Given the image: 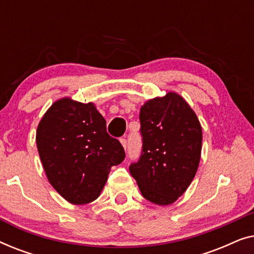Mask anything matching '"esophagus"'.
<instances>
[{
  "label": "esophagus",
  "mask_w": 254,
  "mask_h": 254,
  "mask_svg": "<svg viewBox=\"0 0 254 254\" xmlns=\"http://www.w3.org/2000/svg\"><path fill=\"white\" fill-rule=\"evenodd\" d=\"M120 142H121V144H123V147L126 149L127 148V140L125 137H121L120 138Z\"/></svg>",
  "instance_id": "34e87169"
}]
</instances>
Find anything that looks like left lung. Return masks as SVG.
Listing matches in <instances>:
<instances>
[{"label":"left lung","mask_w":254,"mask_h":254,"mask_svg":"<svg viewBox=\"0 0 254 254\" xmlns=\"http://www.w3.org/2000/svg\"><path fill=\"white\" fill-rule=\"evenodd\" d=\"M142 152L129 165L142 195L152 203L175 202L192 183L199 166L202 129L182 96L166 93L140 111Z\"/></svg>","instance_id":"1"}]
</instances>
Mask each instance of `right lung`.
I'll return each mask as SVG.
<instances>
[{
	"mask_svg": "<svg viewBox=\"0 0 254 254\" xmlns=\"http://www.w3.org/2000/svg\"><path fill=\"white\" fill-rule=\"evenodd\" d=\"M36 141L48 182L72 204L96 200L111 168L125 159L123 145L107 133L92 103L57 100L38 125Z\"/></svg>",
	"mask_w": 254,
	"mask_h": 254,
	"instance_id": "obj_1",
	"label": "right lung"
}]
</instances>
